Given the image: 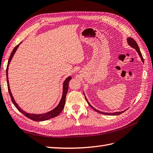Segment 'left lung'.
<instances>
[{
  "instance_id": "8db88e82",
  "label": "left lung",
  "mask_w": 153,
  "mask_h": 153,
  "mask_svg": "<svg viewBox=\"0 0 153 153\" xmlns=\"http://www.w3.org/2000/svg\"><path fill=\"white\" fill-rule=\"evenodd\" d=\"M127 41H128V43L129 45H130L132 48H135V49L137 50V52H138V55H139V56L140 57V58H141V59H142V61H143V57H142V53H141V52H140V50L139 48H138V45H137L136 41H135V40H134L133 38H128L127 39ZM85 100H87L88 104H89V105L91 106V107L92 109H94V110L96 111V112H98V113L102 114H105V115H119V114H122V113L124 112V111H122V112H114V113H107V112L106 113V112H101V111H99V110H96V109H95V108L93 107V106H92L90 105V103H89V102H88V101H87V100L86 98H85Z\"/></svg>"
}]
</instances>
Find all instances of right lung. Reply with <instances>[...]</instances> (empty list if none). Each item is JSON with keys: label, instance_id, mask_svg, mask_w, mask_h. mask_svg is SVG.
<instances>
[{"label": "right lung", "instance_id": "add662e5", "mask_svg": "<svg viewBox=\"0 0 153 153\" xmlns=\"http://www.w3.org/2000/svg\"><path fill=\"white\" fill-rule=\"evenodd\" d=\"M20 43H22V42ZM20 43L18 44V45H16V47L14 48V49L13 50L12 52L10 55V59H9L7 66V68H6V78H7V88H8V91H9V93H10L12 102L14 104V105L16 106V108L18 110V111H20L21 113H22L24 115H25L27 117H28L29 119H30L31 120H33V121H46V120H48V119H52L53 117H56L60 114V113L62 112V110H63V108L64 107V105H65V101H66V96L68 90L69 82L70 81V80L71 79V76L68 77L65 80V81L64 82L63 92H62V98L61 100V101L59 102V105L53 110L50 111V112H48L47 113L43 114H29V113L25 112V111H24L22 109L20 108V106L17 105V103H16V101H15V100H14V98H13V96L11 94V92L10 91V85H9V80H8V66H9V65H10V62H11V59L13 57V55H14V54L15 53L16 51L17 48H18V47H19V45H20Z\"/></svg>", "mask_w": 153, "mask_h": 153}]
</instances>
